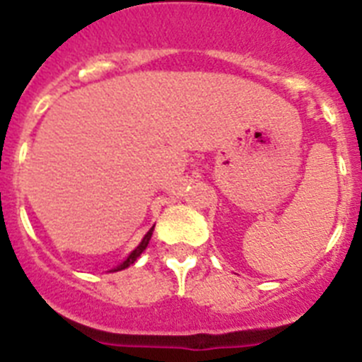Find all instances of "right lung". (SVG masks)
Here are the masks:
<instances>
[{"mask_svg":"<svg viewBox=\"0 0 362 362\" xmlns=\"http://www.w3.org/2000/svg\"><path fill=\"white\" fill-rule=\"evenodd\" d=\"M152 232H153V226H152V228L148 230V232H146V235H145V238H143V241L139 243V246H137L136 250H134L132 254H130L129 257H127V261H123V263H121L119 267H117V268H114V270H112V272L124 270V268H127V267H130V264H134V263H136V259L139 257V255H141V252L145 250L146 246H148V243H150V238H152Z\"/></svg>","mask_w":362,"mask_h":362,"instance_id":"obj_1","label":"right lung"}]
</instances>
